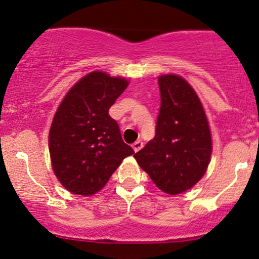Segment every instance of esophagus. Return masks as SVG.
Wrapping results in <instances>:
<instances>
[{"instance_id":"34e87169","label":"esophagus","mask_w":259,"mask_h":259,"mask_svg":"<svg viewBox=\"0 0 259 259\" xmlns=\"http://www.w3.org/2000/svg\"><path fill=\"white\" fill-rule=\"evenodd\" d=\"M143 146H144V144H143V141H135L134 144H133V149H134V151L135 152H138V151H140L141 149H143Z\"/></svg>"}]
</instances>
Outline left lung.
<instances>
[{
    "label": "left lung",
    "instance_id": "1",
    "mask_svg": "<svg viewBox=\"0 0 259 259\" xmlns=\"http://www.w3.org/2000/svg\"><path fill=\"white\" fill-rule=\"evenodd\" d=\"M161 108L156 134L134 155L139 166L167 194L186 192L205 175L211 135L200 99L177 75L158 77Z\"/></svg>",
    "mask_w": 259,
    "mask_h": 259
}]
</instances>
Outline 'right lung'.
I'll return each mask as SVG.
<instances>
[{
  "instance_id": "1",
  "label": "right lung",
  "mask_w": 259,
  "mask_h": 259,
  "mask_svg": "<svg viewBox=\"0 0 259 259\" xmlns=\"http://www.w3.org/2000/svg\"><path fill=\"white\" fill-rule=\"evenodd\" d=\"M129 82L93 71L82 77L62 99L49 133L53 169L69 192L92 195L134 150L123 141L109 108Z\"/></svg>"
}]
</instances>
